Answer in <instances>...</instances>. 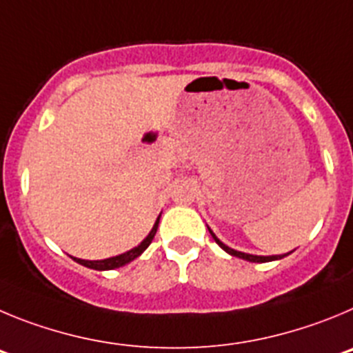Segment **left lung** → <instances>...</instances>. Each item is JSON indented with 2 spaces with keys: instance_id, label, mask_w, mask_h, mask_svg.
<instances>
[{
  "instance_id": "obj_1",
  "label": "left lung",
  "mask_w": 353,
  "mask_h": 353,
  "mask_svg": "<svg viewBox=\"0 0 353 353\" xmlns=\"http://www.w3.org/2000/svg\"><path fill=\"white\" fill-rule=\"evenodd\" d=\"M209 228V227H208ZM209 234H211L212 236V239L216 241V244H218V246L221 248V250H225V252L228 253V255H232V256H237V259H243V260H248V262H259V263H262V262H271V260H279V259H283V256H287V255H290V253H283V255H269V256H262V255H252V253H243V252H237V250H234V248H230V246H227V244H223L221 243L220 239H218V237L214 236V232L211 230V228H209Z\"/></svg>"
}]
</instances>
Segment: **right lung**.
<instances>
[{"instance_id":"obj_1","label":"right lung","mask_w":353,"mask_h":353,"mask_svg":"<svg viewBox=\"0 0 353 353\" xmlns=\"http://www.w3.org/2000/svg\"><path fill=\"white\" fill-rule=\"evenodd\" d=\"M158 223H160V216H158V220L154 221L153 228H151V232H149V234H148V237H145V239L142 241V243L139 244V246L132 248V250H128V252L121 253V255L110 256V259H103V260H82V259H77V256H72V259H74L77 263H81V265H84V268L94 269V271H112V269L123 268V265L130 263V262H132V260H135V259H137V256H141L142 253L145 252V248H148L149 244H151V241H153L154 234H157Z\"/></svg>"}]
</instances>
